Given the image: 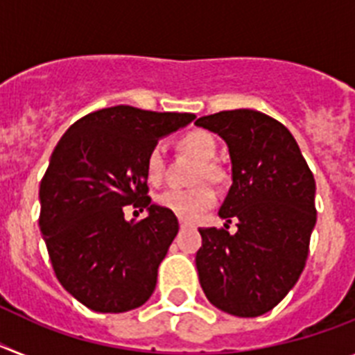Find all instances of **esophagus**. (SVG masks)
Here are the masks:
<instances>
[{
    "label": "esophagus",
    "instance_id": "1",
    "mask_svg": "<svg viewBox=\"0 0 355 355\" xmlns=\"http://www.w3.org/2000/svg\"><path fill=\"white\" fill-rule=\"evenodd\" d=\"M180 227L182 229H187V227H195L191 222H187V220H180Z\"/></svg>",
    "mask_w": 355,
    "mask_h": 355
}]
</instances>
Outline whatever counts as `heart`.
<instances>
[{
  "mask_svg": "<svg viewBox=\"0 0 355 355\" xmlns=\"http://www.w3.org/2000/svg\"><path fill=\"white\" fill-rule=\"evenodd\" d=\"M178 148L200 160L195 171L196 182L205 180V178L211 182H222L225 173H223L222 166L214 160L218 144H216L213 133L205 132V130H191L178 139ZM144 171L150 184L157 186V184L162 182L164 155L160 146H153L148 151L144 159ZM216 198H218V195L214 191V187L204 182L195 187H187V189H178V187L166 189L157 196V204L164 209L171 211L178 218L195 220L204 211L211 209L216 204Z\"/></svg>",
  "mask_w": 355,
  "mask_h": 355,
  "instance_id": "b5f03b06",
  "label": "heart"
}]
</instances>
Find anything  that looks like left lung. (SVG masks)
I'll use <instances>...</instances> for the list:
<instances>
[{"instance_id": "8db88e82", "label": "left lung", "mask_w": 355, "mask_h": 355, "mask_svg": "<svg viewBox=\"0 0 355 355\" xmlns=\"http://www.w3.org/2000/svg\"><path fill=\"white\" fill-rule=\"evenodd\" d=\"M227 142L233 186L220 216L238 231L202 227L196 269L216 309L256 318L272 311L303 272L315 225V182L293 133L254 110L196 119Z\"/></svg>"}]
</instances>
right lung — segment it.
<instances>
[{"instance_id":"right-lung-1","label":"right lung","mask_w":355,"mask_h":355,"mask_svg":"<svg viewBox=\"0 0 355 355\" xmlns=\"http://www.w3.org/2000/svg\"><path fill=\"white\" fill-rule=\"evenodd\" d=\"M193 119L121 104L73 122L55 146L40 187V227L59 284L92 311H133L153 294L178 220L151 204L144 159ZM130 203L150 214L126 223Z\"/></svg>"}]
</instances>
